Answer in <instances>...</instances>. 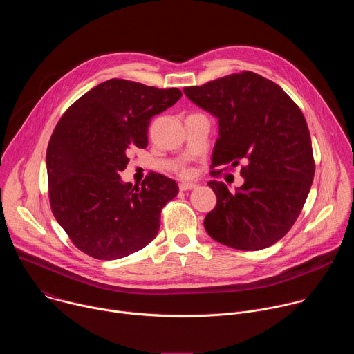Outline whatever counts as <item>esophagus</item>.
<instances>
[{"instance_id":"34e87169","label":"esophagus","mask_w":354,"mask_h":354,"mask_svg":"<svg viewBox=\"0 0 354 354\" xmlns=\"http://www.w3.org/2000/svg\"><path fill=\"white\" fill-rule=\"evenodd\" d=\"M196 187V183H192V182H180L179 183V189L182 190V192H185V190H192V189H194Z\"/></svg>"}]
</instances>
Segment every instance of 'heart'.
Wrapping results in <instances>:
<instances>
[{"label":"heart","instance_id":"1","mask_svg":"<svg viewBox=\"0 0 354 354\" xmlns=\"http://www.w3.org/2000/svg\"><path fill=\"white\" fill-rule=\"evenodd\" d=\"M182 174H183V175H186V174H187V171H182Z\"/></svg>","mask_w":354,"mask_h":354}]
</instances>
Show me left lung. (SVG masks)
Here are the masks:
<instances>
[{
  "instance_id": "left-lung-1",
  "label": "left lung",
  "mask_w": 354,
  "mask_h": 354,
  "mask_svg": "<svg viewBox=\"0 0 354 354\" xmlns=\"http://www.w3.org/2000/svg\"><path fill=\"white\" fill-rule=\"evenodd\" d=\"M193 104L218 119L212 169L241 165L243 185L231 193L210 180L217 205L205 218L217 242L259 250L281 239L308 197L315 161L310 130L294 100L273 81L252 71L186 86ZM223 172L212 171V176Z\"/></svg>"
}]
</instances>
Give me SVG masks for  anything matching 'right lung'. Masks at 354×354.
Segmentation results:
<instances>
[{
  "instance_id": "add662e5",
  "label": "right lung",
  "mask_w": 354,
  "mask_h": 354,
  "mask_svg": "<svg viewBox=\"0 0 354 354\" xmlns=\"http://www.w3.org/2000/svg\"><path fill=\"white\" fill-rule=\"evenodd\" d=\"M180 96L178 88L112 78L77 99L59 120L46 154L50 207L84 254L120 259L157 236L161 212L179 192L176 182L151 172L133 186L119 172L131 148L147 147L151 118Z\"/></svg>"
}]
</instances>
